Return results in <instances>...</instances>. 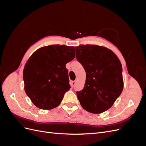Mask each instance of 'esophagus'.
Here are the masks:
<instances>
[{"mask_svg":"<svg viewBox=\"0 0 146 146\" xmlns=\"http://www.w3.org/2000/svg\"><path fill=\"white\" fill-rule=\"evenodd\" d=\"M75 84H76V81H71V86H72V87H74Z\"/></svg>","mask_w":146,"mask_h":146,"instance_id":"34e87169","label":"esophagus"}]
</instances>
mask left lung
Wrapping results in <instances>:
<instances>
[{"mask_svg":"<svg viewBox=\"0 0 146 146\" xmlns=\"http://www.w3.org/2000/svg\"><path fill=\"white\" fill-rule=\"evenodd\" d=\"M76 58L86 72L83 89L77 91L80 104L100 114L113 106L123 90V68L119 58L107 48L93 45L74 47Z\"/></svg>","mask_w":146,"mask_h":146,"instance_id":"8db88e82","label":"left lung"}]
</instances>
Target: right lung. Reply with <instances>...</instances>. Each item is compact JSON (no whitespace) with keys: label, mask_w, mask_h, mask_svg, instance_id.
Masks as SVG:
<instances>
[{"label":"right lung","mask_w":146,"mask_h":146,"mask_svg":"<svg viewBox=\"0 0 146 146\" xmlns=\"http://www.w3.org/2000/svg\"><path fill=\"white\" fill-rule=\"evenodd\" d=\"M73 46L53 45L33 53L23 73L27 95L42 110H52L62 102L70 88L66 64L74 59Z\"/></svg>","instance_id":"add662e5"}]
</instances>
